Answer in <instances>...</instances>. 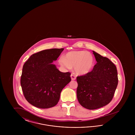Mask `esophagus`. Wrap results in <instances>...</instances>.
I'll return each mask as SVG.
<instances>
[{
    "mask_svg": "<svg viewBox=\"0 0 135 135\" xmlns=\"http://www.w3.org/2000/svg\"><path fill=\"white\" fill-rule=\"evenodd\" d=\"M70 76L72 80H75V79H76V76H75L74 75L71 74Z\"/></svg>",
    "mask_w": 135,
    "mask_h": 135,
    "instance_id": "34e87169",
    "label": "esophagus"
}]
</instances>
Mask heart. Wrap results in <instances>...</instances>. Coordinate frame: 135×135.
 Wrapping results in <instances>:
<instances>
[{
	"label": "heart",
	"mask_w": 135,
	"mask_h": 135,
	"mask_svg": "<svg viewBox=\"0 0 135 135\" xmlns=\"http://www.w3.org/2000/svg\"><path fill=\"white\" fill-rule=\"evenodd\" d=\"M59 63L65 69H71L74 67L76 73L83 75L89 73L92 69L94 59L91 54L85 51H75L67 52L65 57H61Z\"/></svg>",
	"instance_id": "obj_1"
}]
</instances>
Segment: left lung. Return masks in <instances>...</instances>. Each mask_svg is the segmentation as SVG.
<instances>
[{
	"instance_id": "obj_1",
	"label": "left lung",
	"mask_w": 135,
	"mask_h": 135,
	"mask_svg": "<svg viewBox=\"0 0 135 135\" xmlns=\"http://www.w3.org/2000/svg\"><path fill=\"white\" fill-rule=\"evenodd\" d=\"M97 64L88 74L77 76L78 101L84 108L98 109L108 104L114 95L118 84L115 65L108 58L95 51Z\"/></svg>"
}]
</instances>
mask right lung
Listing matches in <instances>:
<instances>
[{"instance_id":"1","label":"right lung","mask_w":135,"mask_h":135,"mask_svg":"<svg viewBox=\"0 0 135 135\" xmlns=\"http://www.w3.org/2000/svg\"><path fill=\"white\" fill-rule=\"evenodd\" d=\"M63 50L51 49L39 51L23 65L21 85L26 100L33 106L42 109L56 106L61 91L70 81V72H62L52 64Z\"/></svg>"}]
</instances>
